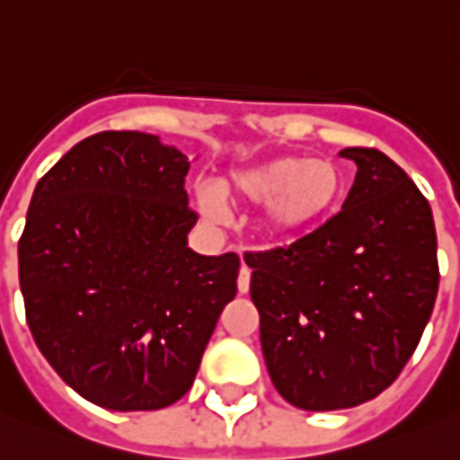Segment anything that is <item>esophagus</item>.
<instances>
[{
    "label": "esophagus",
    "instance_id": "obj_1",
    "mask_svg": "<svg viewBox=\"0 0 460 460\" xmlns=\"http://www.w3.org/2000/svg\"><path fill=\"white\" fill-rule=\"evenodd\" d=\"M237 290L240 293H248L250 290V268L243 262V268H240V275H237Z\"/></svg>",
    "mask_w": 460,
    "mask_h": 460
}]
</instances>
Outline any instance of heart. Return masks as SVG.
Returning a JSON list of instances; mask_svg holds the SVG:
<instances>
[{
    "label": "heart",
    "mask_w": 460,
    "mask_h": 460,
    "mask_svg": "<svg viewBox=\"0 0 460 460\" xmlns=\"http://www.w3.org/2000/svg\"><path fill=\"white\" fill-rule=\"evenodd\" d=\"M343 182L341 167L331 160L283 155L227 172L220 180V192L233 205H262L265 235L290 243L331 217L343 195ZM195 202L205 220H223V202L210 188L195 190Z\"/></svg>",
    "instance_id": "heart-1"
}]
</instances>
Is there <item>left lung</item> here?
Wrapping results in <instances>:
<instances>
[{"instance_id":"8db88e82","label":"left lung","mask_w":460,"mask_h":460,"mask_svg":"<svg viewBox=\"0 0 460 460\" xmlns=\"http://www.w3.org/2000/svg\"><path fill=\"white\" fill-rule=\"evenodd\" d=\"M356 182L315 233L248 252L272 385L303 411L383 394L413 356L438 293L429 199L381 150L345 147Z\"/></svg>"}]
</instances>
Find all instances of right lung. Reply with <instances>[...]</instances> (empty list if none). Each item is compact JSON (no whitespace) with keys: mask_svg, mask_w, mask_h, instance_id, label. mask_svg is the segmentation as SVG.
<instances>
[{"mask_svg":"<svg viewBox=\"0 0 460 460\" xmlns=\"http://www.w3.org/2000/svg\"><path fill=\"white\" fill-rule=\"evenodd\" d=\"M190 163L145 132L82 139L37 182L19 240L34 343L90 403L157 411L188 394L223 308L235 252L188 248Z\"/></svg>","mask_w":460,"mask_h":460,"instance_id":"obj_1","label":"right lung"}]
</instances>
